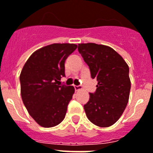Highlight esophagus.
<instances>
[{
	"label": "esophagus",
	"mask_w": 153,
	"mask_h": 153,
	"mask_svg": "<svg viewBox=\"0 0 153 153\" xmlns=\"http://www.w3.org/2000/svg\"><path fill=\"white\" fill-rule=\"evenodd\" d=\"M74 87L75 91H79V90L82 89V86H81V85H74Z\"/></svg>",
	"instance_id": "34e87169"
}]
</instances>
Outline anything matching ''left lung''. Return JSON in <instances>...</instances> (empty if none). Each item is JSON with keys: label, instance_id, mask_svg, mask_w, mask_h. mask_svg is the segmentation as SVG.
<instances>
[{"label": "left lung", "instance_id": "left-lung-1", "mask_svg": "<svg viewBox=\"0 0 153 153\" xmlns=\"http://www.w3.org/2000/svg\"><path fill=\"white\" fill-rule=\"evenodd\" d=\"M78 50L89 66L92 79L98 82L85 105L86 116L96 126L115 123L128 103L130 90L129 67L112 48L95 43L79 44Z\"/></svg>", "mask_w": 153, "mask_h": 153}]
</instances>
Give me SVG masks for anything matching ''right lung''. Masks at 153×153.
Instances as JSON below:
<instances>
[{"instance_id": "right-lung-1", "label": "right lung", "mask_w": 153, "mask_h": 153, "mask_svg": "<svg viewBox=\"0 0 153 153\" xmlns=\"http://www.w3.org/2000/svg\"><path fill=\"white\" fill-rule=\"evenodd\" d=\"M77 48L74 44H52L35 51L21 71V96L33 120L43 127H53L65 117L74 88L60 85L65 76L66 59Z\"/></svg>"}]
</instances>
